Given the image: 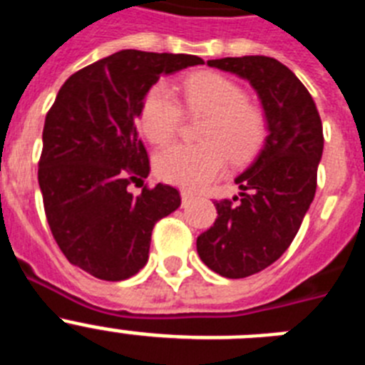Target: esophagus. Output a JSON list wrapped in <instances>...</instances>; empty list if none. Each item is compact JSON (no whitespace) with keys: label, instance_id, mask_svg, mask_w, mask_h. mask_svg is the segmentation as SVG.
<instances>
[{"label":"esophagus","instance_id":"1","mask_svg":"<svg viewBox=\"0 0 365 365\" xmlns=\"http://www.w3.org/2000/svg\"><path fill=\"white\" fill-rule=\"evenodd\" d=\"M180 199H182V206H186L193 199V193L192 192H186V190H182V192H180Z\"/></svg>","mask_w":365,"mask_h":365}]
</instances>
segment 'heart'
Masks as SVG:
<instances>
[{"mask_svg": "<svg viewBox=\"0 0 365 365\" xmlns=\"http://www.w3.org/2000/svg\"><path fill=\"white\" fill-rule=\"evenodd\" d=\"M190 113L208 115L199 138L201 144H172L155 155L160 179L188 190H199L217 179L227 157L234 164L252 160L267 137V120L259 108L230 78L215 73L192 74L182 82ZM182 108L168 83L148 91L140 109V128L151 143H168L179 130Z\"/></svg>", "mask_w": 365, "mask_h": 365, "instance_id": "b5f03b06", "label": "heart"}]
</instances>
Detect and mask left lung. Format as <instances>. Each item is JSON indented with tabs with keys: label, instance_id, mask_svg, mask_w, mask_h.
I'll list each match as a JSON object with an SVG mask.
<instances>
[{
	"label": "left lung",
	"instance_id": "obj_1",
	"mask_svg": "<svg viewBox=\"0 0 365 365\" xmlns=\"http://www.w3.org/2000/svg\"><path fill=\"white\" fill-rule=\"evenodd\" d=\"M247 80L265 113L267 137L235 177L240 195L215 201L217 219L197 237V254L222 278L252 276L279 259L314 199L324 131L314 100L289 67L269 56L208 60Z\"/></svg>",
	"mask_w": 365,
	"mask_h": 365
}]
</instances>
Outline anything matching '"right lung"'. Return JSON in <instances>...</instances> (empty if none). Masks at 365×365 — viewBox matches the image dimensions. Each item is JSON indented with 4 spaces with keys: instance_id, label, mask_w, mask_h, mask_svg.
Segmentation results:
<instances>
[{
    "instance_id": "1",
    "label": "right lung",
    "mask_w": 365,
    "mask_h": 365,
    "mask_svg": "<svg viewBox=\"0 0 365 365\" xmlns=\"http://www.w3.org/2000/svg\"><path fill=\"white\" fill-rule=\"evenodd\" d=\"M201 63L193 54L118 51L69 76L45 117V215L67 259L95 278L135 276L150 257L155 222L180 206L173 186L128 190L150 175L135 120L160 76Z\"/></svg>"
}]
</instances>
